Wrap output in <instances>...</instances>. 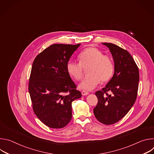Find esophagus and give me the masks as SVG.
<instances>
[{
    "label": "esophagus",
    "instance_id": "1",
    "mask_svg": "<svg viewBox=\"0 0 154 154\" xmlns=\"http://www.w3.org/2000/svg\"><path fill=\"white\" fill-rule=\"evenodd\" d=\"M89 94V93L88 92V91H82V94L83 95V96H85V95H87V94Z\"/></svg>",
    "mask_w": 154,
    "mask_h": 154
}]
</instances>
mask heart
I'll list each match as a JSON object with an SVG mask.
<instances>
[{
  "mask_svg": "<svg viewBox=\"0 0 154 154\" xmlns=\"http://www.w3.org/2000/svg\"><path fill=\"white\" fill-rule=\"evenodd\" d=\"M79 63L69 61L66 70L75 80H80L87 69L88 75L79 85L82 90H91L100 82L106 83L113 75L115 66L112 58L94 47L85 49L79 55Z\"/></svg>",
  "mask_w": 154,
  "mask_h": 154,
  "instance_id": "1",
  "label": "heart"
}]
</instances>
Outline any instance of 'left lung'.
<instances>
[{"label":"left lung","instance_id":"8db88e82","mask_svg":"<svg viewBox=\"0 0 154 154\" xmlns=\"http://www.w3.org/2000/svg\"><path fill=\"white\" fill-rule=\"evenodd\" d=\"M102 44L112 54L115 73L106 86L96 92L98 102L93 112L100 122L111 125L124 118L134 105L140 75L137 65L128 51L112 43Z\"/></svg>","mask_w":154,"mask_h":154}]
</instances>
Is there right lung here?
<instances>
[{
    "mask_svg": "<svg viewBox=\"0 0 154 154\" xmlns=\"http://www.w3.org/2000/svg\"><path fill=\"white\" fill-rule=\"evenodd\" d=\"M80 46L54 44L33 61L29 82L33 110L49 127L66 125L72 118V102L82 96L66 70L70 57Z\"/></svg>",
    "mask_w": 154,
    "mask_h": 154,
    "instance_id": "right-lung-1",
    "label": "right lung"
}]
</instances>
